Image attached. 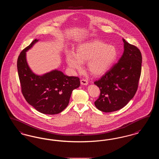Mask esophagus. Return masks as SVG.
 <instances>
[{
	"instance_id": "1",
	"label": "esophagus",
	"mask_w": 159,
	"mask_h": 159,
	"mask_svg": "<svg viewBox=\"0 0 159 159\" xmlns=\"http://www.w3.org/2000/svg\"><path fill=\"white\" fill-rule=\"evenodd\" d=\"M80 83H81V84H82V85H87L88 84V82L86 80L82 79V80H80Z\"/></svg>"
}]
</instances>
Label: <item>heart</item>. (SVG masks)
<instances>
[{
	"mask_svg": "<svg viewBox=\"0 0 159 159\" xmlns=\"http://www.w3.org/2000/svg\"><path fill=\"white\" fill-rule=\"evenodd\" d=\"M118 56V49L113 45L98 40H91L79 44L76 53L69 52L66 59L68 67L73 71H80L83 62L87 61L88 70L94 76H100L113 66Z\"/></svg>",
	"mask_w": 159,
	"mask_h": 159,
	"instance_id": "heart-1",
	"label": "heart"
}]
</instances>
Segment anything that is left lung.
<instances>
[{
	"label": "left lung",
	"mask_w": 159,
	"mask_h": 159,
	"mask_svg": "<svg viewBox=\"0 0 159 159\" xmlns=\"http://www.w3.org/2000/svg\"><path fill=\"white\" fill-rule=\"evenodd\" d=\"M122 40L124 51L121 58L101 79L94 82L101 91L95 106L105 113L117 111L127 105L136 93L141 76L140 51Z\"/></svg>",
	"instance_id": "left-lung-1"
}]
</instances>
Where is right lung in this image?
<instances>
[{
    "label": "right lung",
    "instance_id": "obj_1",
    "mask_svg": "<svg viewBox=\"0 0 159 159\" xmlns=\"http://www.w3.org/2000/svg\"><path fill=\"white\" fill-rule=\"evenodd\" d=\"M39 40H33L18 58L22 93L27 102L39 112L49 115L60 113L68 106L72 91L80 86V79L66 76L57 69L42 75L34 73L27 63L26 52Z\"/></svg>",
    "mask_w": 159,
    "mask_h": 159
}]
</instances>
